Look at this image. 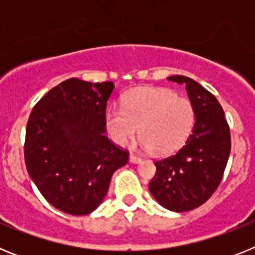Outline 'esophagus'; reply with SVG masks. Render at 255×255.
<instances>
[{"label": "esophagus", "instance_id": "34e87169", "mask_svg": "<svg viewBox=\"0 0 255 255\" xmlns=\"http://www.w3.org/2000/svg\"><path fill=\"white\" fill-rule=\"evenodd\" d=\"M130 162H131V163H139V162H141V158L139 155H135L134 153H131V154H130Z\"/></svg>", "mask_w": 255, "mask_h": 255}]
</instances>
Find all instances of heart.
<instances>
[{
    "mask_svg": "<svg viewBox=\"0 0 255 255\" xmlns=\"http://www.w3.org/2000/svg\"><path fill=\"white\" fill-rule=\"evenodd\" d=\"M195 121V108L186 97L166 88H138L124 98L123 107H111L106 125L114 141L126 145L138 134L141 147L167 154L184 144Z\"/></svg>",
    "mask_w": 255,
    "mask_h": 255,
    "instance_id": "b5f03b06",
    "label": "heart"
}]
</instances>
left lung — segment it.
Here are the masks:
<instances>
[{"mask_svg":"<svg viewBox=\"0 0 255 255\" xmlns=\"http://www.w3.org/2000/svg\"><path fill=\"white\" fill-rule=\"evenodd\" d=\"M185 85L195 108V124L185 144L173 154L154 162L149 191L164 208L186 212L198 208L217 190L231 150L225 112L211 92L186 76L167 78Z\"/></svg>","mask_w":255,"mask_h":255,"instance_id":"1","label":"left lung"}]
</instances>
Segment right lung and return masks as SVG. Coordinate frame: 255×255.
<instances>
[{
	"mask_svg": "<svg viewBox=\"0 0 255 255\" xmlns=\"http://www.w3.org/2000/svg\"><path fill=\"white\" fill-rule=\"evenodd\" d=\"M114 83L67 79L38 101L26 124L24 158L29 176L49 204L89 215L106 197L129 150L105 135Z\"/></svg>",
	"mask_w": 255,
	"mask_h": 255,
	"instance_id": "obj_1",
	"label": "right lung"
}]
</instances>
